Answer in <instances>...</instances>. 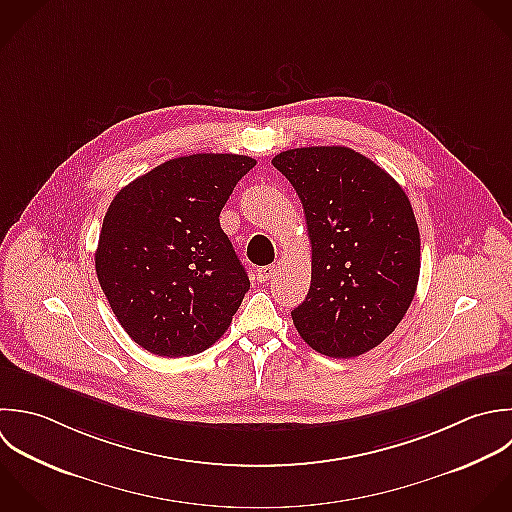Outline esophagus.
<instances>
[{
	"instance_id": "esophagus-1",
	"label": "esophagus",
	"mask_w": 512,
	"mask_h": 512,
	"mask_svg": "<svg viewBox=\"0 0 512 512\" xmlns=\"http://www.w3.org/2000/svg\"><path fill=\"white\" fill-rule=\"evenodd\" d=\"M277 267L275 265H265V267H259L257 269V281L259 283H267V281H271L275 275H277Z\"/></svg>"
}]
</instances>
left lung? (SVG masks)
Listing matches in <instances>:
<instances>
[{
	"instance_id": "left-lung-1",
	"label": "left lung",
	"mask_w": 512,
	"mask_h": 512,
	"mask_svg": "<svg viewBox=\"0 0 512 512\" xmlns=\"http://www.w3.org/2000/svg\"><path fill=\"white\" fill-rule=\"evenodd\" d=\"M273 165L295 187L311 239V287L293 323L317 353L359 357L395 331L415 297L421 235L411 201L349 147L287 149Z\"/></svg>"
}]
</instances>
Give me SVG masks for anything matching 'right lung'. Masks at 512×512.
I'll return each mask as SVG.
<instances>
[{"mask_svg":"<svg viewBox=\"0 0 512 512\" xmlns=\"http://www.w3.org/2000/svg\"><path fill=\"white\" fill-rule=\"evenodd\" d=\"M255 163L235 153L177 157L113 197L95 271L113 315L145 351L197 355L231 325L249 277L219 213Z\"/></svg>","mask_w":512,"mask_h":512,"instance_id":"1","label":"right lung"}]
</instances>
